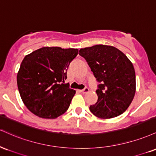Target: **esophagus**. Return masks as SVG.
Here are the masks:
<instances>
[{"label": "esophagus", "instance_id": "34e87169", "mask_svg": "<svg viewBox=\"0 0 156 156\" xmlns=\"http://www.w3.org/2000/svg\"><path fill=\"white\" fill-rule=\"evenodd\" d=\"M80 91H81V92L83 93H86L89 92V88H88V87H85V88H84L83 90H81Z\"/></svg>", "mask_w": 156, "mask_h": 156}]
</instances>
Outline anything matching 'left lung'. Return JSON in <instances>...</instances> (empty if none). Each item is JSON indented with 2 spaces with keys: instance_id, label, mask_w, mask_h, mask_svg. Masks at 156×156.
Wrapping results in <instances>:
<instances>
[{
  "instance_id": "obj_1",
  "label": "left lung",
  "mask_w": 156,
  "mask_h": 156,
  "mask_svg": "<svg viewBox=\"0 0 156 156\" xmlns=\"http://www.w3.org/2000/svg\"><path fill=\"white\" fill-rule=\"evenodd\" d=\"M83 57L99 82L98 101L90 106L95 116L109 119L125 112L136 92V75L127 56L112 46L98 44L80 49Z\"/></svg>"
}]
</instances>
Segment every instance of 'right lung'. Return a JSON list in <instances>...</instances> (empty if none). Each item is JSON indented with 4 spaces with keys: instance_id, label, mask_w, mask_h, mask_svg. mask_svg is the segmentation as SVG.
I'll return each mask as SVG.
<instances>
[{
    "instance_id": "right-lung-1",
    "label": "right lung",
    "mask_w": 156,
    "mask_h": 156,
    "mask_svg": "<svg viewBox=\"0 0 156 156\" xmlns=\"http://www.w3.org/2000/svg\"><path fill=\"white\" fill-rule=\"evenodd\" d=\"M78 51L44 47L24 58L16 82L22 100L33 114L55 119L69 109L76 91L64 82L68 67Z\"/></svg>"
}]
</instances>
